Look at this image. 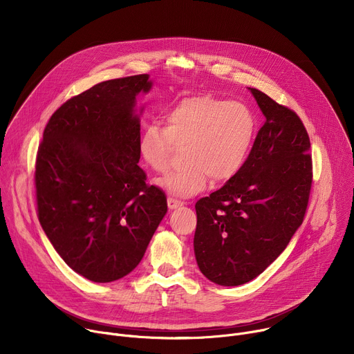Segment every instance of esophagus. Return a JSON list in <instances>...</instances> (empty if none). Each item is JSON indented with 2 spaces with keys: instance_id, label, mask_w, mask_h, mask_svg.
Wrapping results in <instances>:
<instances>
[{
  "instance_id": "obj_1",
  "label": "esophagus",
  "mask_w": 354,
  "mask_h": 354,
  "mask_svg": "<svg viewBox=\"0 0 354 354\" xmlns=\"http://www.w3.org/2000/svg\"><path fill=\"white\" fill-rule=\"evenodd\" d=\"M167 201H168V207H169L171 210H175V209L183 206V201H180V200H178V198H174V197H168Z\"/></svg>"
}]
</instances>
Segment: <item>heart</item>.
I'll return each instance as SVG.
<instances>
[{
	"label": "heart",
	"instance_id": "heart-1",
	"mask_svg": "<svg viewBox=\"0 0 354 354\" xmlns=\"http://www.w3.org/2000/svg\"><path fill=\"white\" fill-rule=\"evenodd\" d=\"M257 118L245 104L212 93L180 99L164 115V127L149 123L140 134L145 165L165 172L174 147H183V168L157 179L174 196L189 197L213 182L232 179L243 167L257 137Z\"/></svg>",
	"mask_w": 354,
	"mask_h": 354
}]
</instances>
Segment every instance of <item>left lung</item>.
<instances>
[{
  "label": "left lung",
  "mask_w": 354,
  "mask_h": 354,
  "mask_svg": "<svg viewBox=\"0 0 354 354\" xmlns=\"http://www.w3.org/2000/svg\"><path fill=\"white\" fill-rule=\"evenodd\" d=\"M250 92L266 119L250 153L232 179L194 206L197 266L227 287L254 280L279 258L304 220L313 183L301 119L262 91Z\"/></svg>",
  "instance_id": "8db88e82"
}]
</instances>
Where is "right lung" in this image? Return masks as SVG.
Returning <instances> with one entry per match:
<instances>
[{
  "instance_id": "1",
  "label": "right lung",
  "mask_w": 354,
  "mask_h": 354,
  "mask_svg": "<svg viewBox=\"0 0 354 354\" xmlns=\"http://www.w3.org/2000/svg\"><path fill=\"white\" fill-rule=\"evenodd\" d=\"M151 86L148 74L93 85L53 113L39 145L40 225L62 259L95 283L133 272L168 210L138 167L136 96Z\"/></svg>"
}]
</instances>
